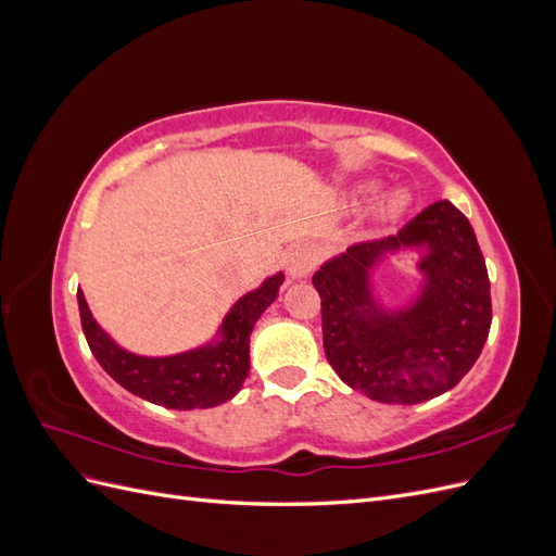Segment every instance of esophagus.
Masks as SVG:
<instances>
[{"instance_id":"34e87169","label":"esophagus","mask_w":556,"mask_h":556,"mask_svg":"<svg viewBox=\"0 0 556 556\" xmlns=\"http://www.w3.org/2000/svg\"><path fill=\"white\" fill-rule=\"evenodd\" d=\"M317 264V252L311 245H296L288 255V274L292 278H306Z\"/></svg>"}]
</instances>
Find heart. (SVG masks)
Masks as SVG:
<instances>
[{"label":"heart","mask_w":556,"mask_h":556,"mask_svg":"<svg viewBox=\"0 0 556 556\" xmlns=\"http://www.w3.org/2000/svg\"><path fill=\"white\" fill-rule=\"evenodd\" d=\"M359 192L362 194L374 192V185H366V188H362ZM406 206H408V194L403 190H396L382 199V204L378 206V217L380 220H394V217H399L403 211H406Z\"/></svg>","instance_id":"heart-1"}]
</instances>
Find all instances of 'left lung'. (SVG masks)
Segmentation results:
<instances>
[{"label": "left lung", "instance_id": "obj_1", "mask_svg": "<svg viewBox=\"0 0 556 556\" xmlns=\"http://www.w3.org/2000/svg\"><path fill=\"white\" fill-rule=\"evenodd\" d=\"M427 247L426 288L406 312H380L367 268L384 251ZM323 299L325 355L352 390L380 403H422L452 390L476 364L492 327L490 276L476 231L447 199L396 237L350 245L313 276Z\"/></svg>", "mask_w": 556, "mask_h": 556}]
</instances>
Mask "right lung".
Masks as SVG:
<instances>
[{
	"mask_svg": "<svg viewBox=\"0 0 556 556\" xmlns=\"http://www.w3.org/2000/svg\"><path fill=\"white\" fill-rule=\"evenodd\" d=\"M285 276L266 278L262 288L248 292L227 313L223 341L174 357H139L117 348L94 323L78 290V311L86 341L104 371L127 392L174 410L213 408L241 390L250 371V333L260 315L274 304Z\"/></svg>",
	"mask_w": 556,
	"mask_h": 556,
	"instance_id": "right-lung-1",
	"label": "right lung"
}]
</instances>
